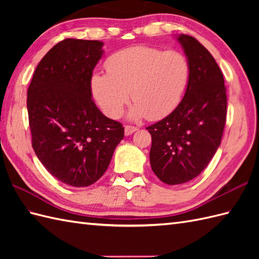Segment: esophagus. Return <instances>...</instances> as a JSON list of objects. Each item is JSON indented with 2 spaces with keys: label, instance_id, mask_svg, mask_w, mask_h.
Instances as JSON below:
<instances>
[{
  "label": "esophagus",
  "instance_id": "esophagus-1",
  "mask_svg": "<svg viewBox=\"0 0 259 259\" xmlns=\"http://www.w3.org/2000/svg\"><path fill=\"white\" fill-rule=\"evenodd\" d=\"M137 130H138V128H137V126L128 124V125L124 126V135L125 136H130V135H133L134 133H136Z\"/></svg>",
  "mask_w": 259,
  "mask_h": 259
}]
</instances>
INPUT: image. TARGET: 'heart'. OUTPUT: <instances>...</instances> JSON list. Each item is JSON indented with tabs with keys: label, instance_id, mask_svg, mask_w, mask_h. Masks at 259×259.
I'll return each mask as SVG.
<instances>
[{
	"label": "heart",
	"instance_id": "obj_1",
	"mask_svg": "<svg viewBox=\"0 0 259 259\" xmlns=\"http://www.w3.org/2000/svg\"><path fill=\"white\" fill-rule=\"evenodd\" d=\"M107 73H93L91 91L102 111L118 118L131 99L136 106L131 119L146 117L159 120L179 106L188 87L191 67L188 58L179 51L136 46L110 56Z\"/></svg>",
	"mask_w": 259,
	"mask_h": 259
}]
</instances>
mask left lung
<instances>
[{"label": "left lung", "mask_w": 259, "mask_h": 259, "mask_svg": "<svg viewBox=\"0 0 259 259\" xmlns=\"http://www.w3.org/2000/svg\"><path fill=\"white\" fill-rule=\"evenodd\" d=\"M178 41L191 67L188 87L171 113L147 126L152 171L167 185L185 184L207 167L221 145L227 115L226 87L214 59L195 37L181 34Z\"/></svg>", "instance_id": "left-lung-1"}]
</instances>
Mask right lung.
<instances>
[{
  "label": "right lung",
  "mask_w": 259,
  "mask_h": 259,
  "mask_svg": "<svg viewBox=\"0 0 259 259\" xmlns=\"http://www.w3.org/2000/svg\"><path fill=\"white\" fill-rule=\"evenodd\" d=\"M100 41L64 38L37 64L27 89L32 147L53 177L87 187L102 177L124 137L92 99L91 76L102 57Z\"/></svg>",
  "instance_id": "right-lung-1"
}]
</instances>
